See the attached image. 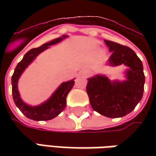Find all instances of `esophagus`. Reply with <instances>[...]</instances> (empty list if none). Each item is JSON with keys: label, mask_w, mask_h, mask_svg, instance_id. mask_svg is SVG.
Masks as SVG:
<instances>
[{"label": "esophagus", "mask_w": 156, "mask_h": 156, "mask_svg": "<svg viewBox=\"0 0 156 156\" xmlns=\"http://www.w3.org/2000/svg\"><path fill=\"white\" fill-rule=\"evenodd\" d=\"M84 75H87V72H86V73H84Z\"/></svg>", "instance_id": "34e87169"}]
</instances>
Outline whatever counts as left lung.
Masks as SVG:
<instances>
[{
	"label": "left lung",
	"mask_w": 156,
	"mask_h": 156,
	"mask_svg": "<svg viewBox=\"0 0 156 156\" xmlns=\"http://www.w3.org/2000/svg\"><path fill=\"white\" fill-rule=\"evenodd\" d=\"M112 55L109 66L125 65L126 81H110L107 76L97 75L88 78L87 93L94 110L109 118L125 116L135 109L143 95L145 75L140 58L127 46L105 40Z\"/></svg>",
	"instance_id": "1"
}]
</instances>
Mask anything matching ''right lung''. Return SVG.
<instances>
[{"mask_svg": "<svg viewBox=\"0 0 156 156\" xmlns=\"http://www.w3.org/2000/svg\"><path fill=\"white\" fill-rule=\"evenodd\" d=\"M67 37H68V35H62V37H59V38L53 40L49 42H47L39 48L30 49L29 51L25 54L22 60L17 64V66L15 68V72L12 75L13 99H14L15 105L18 107V108L28 119H31L34 121L52 120L55 117H56L59 114H61L66 107V104H67L66 98H67L68 94L70 92V90L72 89V87L75 84L74 80L62 83L55 91V93L52 94V96L49 99L41 105L34 106V107L23 102V101L20 97L17 84H18V80H19L21 74L23 73V71L36 58L38 55L46 50L47 48H48L50 46L56 44Z\"/></svg>", "mask_w": 156, "mask_h": 156, "instance_id": "obj_1", "label": "right lung"}]
</instances>
